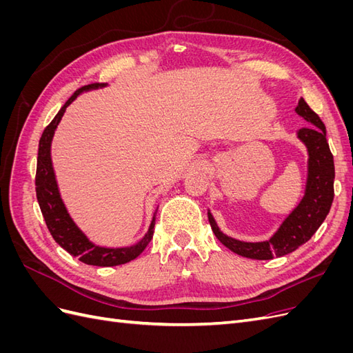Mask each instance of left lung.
Listing matches in <instances>:
<instances>
[{
  "mask_svg": "<svg viewBox=\"0 0 353 353\" xmlns=\"http://www.w3.org/2000/svg\"><path fill=\"white\" fill-rule=\"evenodd\" d=\"M297 114L309 122L299 130L297 137L306 144L309 152V170L303 200L288 216L275 236L262 243H243L222 234L215 219L208 213L209 223L216 239L231 252L249 259L268 261L274 256L288 254L311 239L327 218L334 199V160L330 152L325 125L319 116L301 99L296 108Z\"/></svg>",
  "mask_w": 353,
  "mask_h": 353,
  "instance_id": "1",
  "label": "left lung"
}]
</instances>
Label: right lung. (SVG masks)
<instances>
[{
  "label": "right lung",
  "instance_id": "add662e5",
  "mask_svg": "<svg viewBox=\"0 0 353 353\" xmlns=\"http://www.w3.org/2000/svg\"><path fill=\"white\" fill-rule=\"evenodd\" d=\"M97 87H101V85L90 83L74 91L72 97L65 103V105H63L60 112L56 114L54 119L50 122V125L46 128L44 132H42L41 140H39V148H38L35 190H37V199L39 203L42 216H44L47 228L57 244H60L61 248L66 252H69L72 256H78L79 261L87 265L116 266V265H123L126 262H131L132 259L137 258V256H140L143 253V250L153 239L156 218H153L152 225L148 228V232L145 234L144 239L140 243L132 245V248L104 249V248H99V245H94L78 230V227L74 225L65 205H63L59 194V188L56 184L54 170H52V165H51V157H50L52 135H54L56 128L68 105L77 99L82 91L97 88Z\"/></svg>",
  "mask_w": 353,
  "mask_h": 353
}]
</instances>
